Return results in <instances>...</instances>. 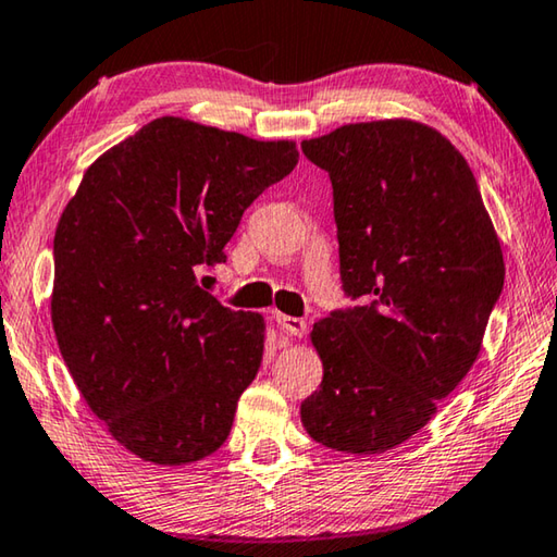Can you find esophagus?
<instances>
[{
	"mask_svg": "<svg viewBox=\"0 0 557 557\" xmlns=\"http://www.w3.org/2000/svg\"><path fill=\"white\" fill-rule=\"evenodd\" d=\"M275 322H277V326L282 329V332L285 334H289V336H305L307 334V324H305V319H299V317H289V314H275Z\"/></svg>",
	"mask_w": 557,
	"mask_h": 557,
	"instance_id": "1",
	"label": "esophagus"
}]
</instances>
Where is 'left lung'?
<instances>
[{"mask_svg":"<svg viewBox=\"0 0 557 557\" xmlns=\"http://www.w3.org/2000/svg\"><path fill=\"white\" fill-rule=\"evenodd\" d=\"M301 152L334 191L338 275L358 301L312 329L324 363L301 425L379 455L428 425L476 361L504 256L467 159L410 120L344 125Z\"/></svg>","mask_w":557,"mask_h":557,"instance_id":"obj_1","label":"left lung"}]
</instances>
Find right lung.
<instances>
[{
	"label": "right lung",
	"mask_w": 557,
	"mask_h": 557,
	"mask_svg": "<svg viewBox=\"0 0 557 557\" xmlns=\"http://www.w3.org/2000/svg\"><path fill=\"white\" fill-rule=\"evenodd\" d=\"M299 162L292 143L159 117L92 164L53 238V332L90 410L154 465L228 437L262 361L260 314L196 282L248 206Z\"/></svg>",
	"instance_id": "1"
}]
</instances>
